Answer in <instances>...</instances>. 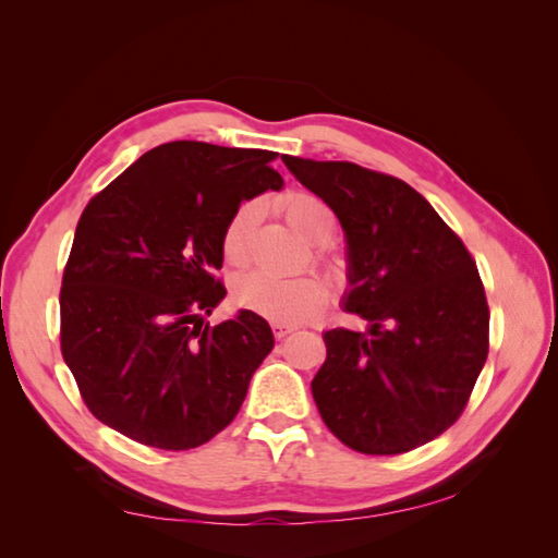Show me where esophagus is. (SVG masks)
I'll return each instance as SVG.
<instances>
[{
	"instance_id": "1",
	"label": "esophagus",
	"mask_w": 558,
	"mask_h": 558,
	"mask_svg": "<svg viewBox=\"0 0 558 558\" xmlns=\"http://www.w3.org/2000/svg\"><path fill=\"white\" fill-rule=\"evenodd\" d=\"M270 328H272V336H276L278 340H282V338H288L294 328L298 326H292V324H286V322H272L270 324Z\"/></svg>"
}]
</instances>
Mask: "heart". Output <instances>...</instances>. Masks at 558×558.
I'll list each match as a JSON object with an SVG mask.
<instances>
[{"instance_id": "heart-1", "label": "heart", "mask_w": 558, "mask_h": 558, "mask_svg": "<svg viewBox=\"0 0 558 558\" xmlns=\"http://www.w3.org/2000/svg\"><path fill=\"white\" fill-rule=\"evenodd\" d=\"M278 208L286 220L298 230L304 240L314 244H326L336 234V216L322 198L310 192H288L278 198ZM260 218L258 201H242L232 210L220 234V248L225 264L240 268L248 258L252 234ZM234 302L242 310L256 312L276 322L298 324L318 314L330 300V286L322 276L300 278H276L268 272H244L234 280Z\"/></svg>"}]
</instances>
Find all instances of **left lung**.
<instances>
[{
	"label": "left lung",
	"instance_id": "left-lung-1",
	"mask_svg": "<svg viewBox=\"0 0 558 558\" xmlns=\"http://www.w3.org/2000/svg\"><path fill=\"white\" fill-rule=\"evenodd\" d=\"M348 236L345 312L366 333L326 330L312 393L342 444L398 456L441 436L465 410L489 352V304L475 258L422 194L345 160L282 156Z\"/></svg>",
	"mask_w": 558,
	"mask_h": 558
}]
</instances>
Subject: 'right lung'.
I'll return each instance as SVG.
<instances>
[{"label": "right lung", "instance_id": "right-lung-1", "mask_svg": "<svg viewBox=\"0 0 558 558\" xmlns=\"http://www.w3.org/2000/svg\"><path fill=\"white\" fill-rule=\"evenodd\" d=\"M272 150L172 141L88 201L59 290V345L86 408L134 441L189 450L240 412L272 350L266 318L225 298L220 234L246 198L278 192Z\"/></svg>", "mask_w": 558, "mask_h": 558}]
</instances>
